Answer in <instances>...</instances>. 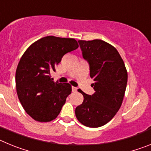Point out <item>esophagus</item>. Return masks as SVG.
I'll use <instances>...</instances> for the list:
<instances>
[{
	"label": "esophagus",
	"instance_id": "34e87169",
	"mask_svg": "<svg viewBox=\"0 0 151 151\" xmlns=\"http://www.w3.org/2000/svg\"><path fill=\"white\" fill-rule=\"evenodd\" d=\"M77 88L76 87H74V86H73V87H72V91H73V92H76V91H77Z\"/></svg>",
	"mask_w": 151,
	"mask_h": 151
}]
</instances>
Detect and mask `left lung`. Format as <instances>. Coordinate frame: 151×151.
Instances as JSON below:
<instances>
[{"label":"left lung","mask_w":151,"mask_h":151,"mask_svg":"<svg viewBox=\"0 0 151 151\" xmlns=\"http://www.w3.org/2000/svg\"><path fill=\"white\" fill-rule=\"evenodd\" d=\"M78 41L83 58L89 63L95 92L88 95L79 89L84 101L76 108V116L85 126L101 127L111 120L122 105L127 85V70L116 49L106 41Z\"/></svg>","instance_id":"obj_1"}]
</instances>
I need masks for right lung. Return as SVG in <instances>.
Here are the masks:
<instances>
[{"mask_svg":"<svg viewBox=\"0 0 151 151\" xmlns=\"http://www.w3.org/2000/svg\"><path fill=\"white\" fill-rule=\"evenodd\" d=\"M78 47L74 38L47 36L30 45L21 57L16 71L17 95L35 120L50 122L60 113L72 87L54 82L50 73L65 54Z\"/></svg>","mask_w":151,"mask_h":151,"instance_id":"right-lung-1","label":"right lung"}]
</instances>
